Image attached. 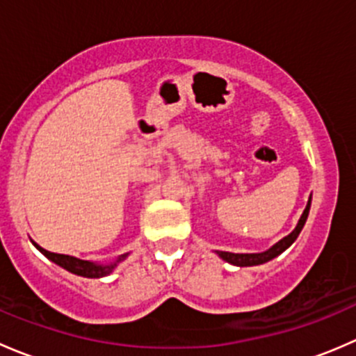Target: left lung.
<instances>
[{
    "mask_svg": "<svg viewBox=\"0 0 356 356\" xmlns=\"http://www.w3.org/2000/svg\"><path fill=\"white\" fill-rule=\"evenodd\" d=\"M310 201H312V196L310 200H308V204L307 208H305L303 215H301L300 222H298V225L294 227V231L291 232L289 236H286L284 239H281V241L277 243V245H274L270 248V250L264 251V253H229V251H218V257L224 258L225 261H229V264L232 265H238V267H250V265H260V264H265V261L272 260V258H275L277 254H281L282 251L286 250V248H289L291 245L294 243V239L300 236L301 229H303L305 222H307V217H308V211H310Z\"/></svg>",
    "mask_w": 356,
    "mask_h": 356,
    "instance_id": "1",
    "label": "left lung"
}]
</instances>
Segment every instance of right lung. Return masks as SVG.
Returning a JSON list of instances; mask_svg holds the SVG:
<instances>
[{"mask_svg": "<svg viewBox=\"0 0 356 356\" xmlns=\"http://www.w3.org/2000/svg\"><path fill=\"white\" fill-rule=\"evenodd\" d=\"M34 246L38 248L39 251H41L42 254H46V257L49 258L51 261H55L56 265H60V267H63L65 270L72 272V274H77V275H82V277H105V275H108L111 270H113L115 267H117V264L120 260H124L125 254H122L120 258H118L117 261H113V264L110 265H96V264H91V261L88 260H81V258H75V257H68V254H60V253H51V251L44 250V248H41L39 245Z\"/></svg>", "mask_w": 356, "mask_h": 356, "instance_id": "add662e5", "label": "right lung"}]
</instances>
